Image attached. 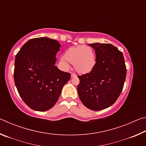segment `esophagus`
Returning <instances> with one entry per match:
<instances>
[{
	"instance_id": "1",
	"label": "esophagus",
	"mask_w": 146,
	"mask_h": 146,
	"mask_svg": "<svg viewBox=\"0 0 146 146\" xmlns=\"http://www.w3.org/2000/svg\"><path fill=\"white\" fill-rule=\"evenodd\" d=\"M75 76H76L75 74H74V73H71V78L75 77Z\"/></svg>"
}]
</instances>
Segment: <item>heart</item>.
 <instances>
[{
	"label": "heart",
	"instance_id": "heart-1",
	"mask_svg": "<svg viewBox=\"0 0 146 146\" xmlns=\"http://www.w3.org/2000/svg\"><path fill=\"white\" fill-rule=\"evenodd\" d=\"M97 58L94 49L90 46L80 45L71 47L66 51L64 56L60 59V63L64 68L70 67V63L73 64L76 72L86 74L95 67Z\"/></svg>",
	"mask_w": 146,
	"mask_h": 146
}]
</instances>
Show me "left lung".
<instances>
[{
	"instance_id": "obj_1",
	"label": "left lung",
	"mask_w": 146,
	"mask_h": 146,
	"mask_svg": "<svg viewBox=\"0 0 146 146\" xmlns=\"http://www.w3.org/2000/svg\"><path fill=\"white\" fill-rule=\"evenodd\" d=\"M95 50L97 62L90 73L78 76L81 102L86 107L99 111L110 107L119 97L126 76V66L120 51L111 44H89Z\"/></svg>"
}]
</instances>
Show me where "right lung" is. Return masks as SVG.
<instances>
[{"label": "right lung", "instance_id": "1", "mask_svg": "<svg viewBox=\"0 0 146 146\" xmlns=\"http://www.w3.org/2000/svg\"><path fill=\"white\" fill-rule=\"evenodd\" d=\"M60 44L47 37L29 40L15 56L14 80L19 95L26 104L38 111L51 109L57 102L70 73L55 66Z\"/></svg>", "mask_w": 146, "mask_h": 146}]
</instances>
